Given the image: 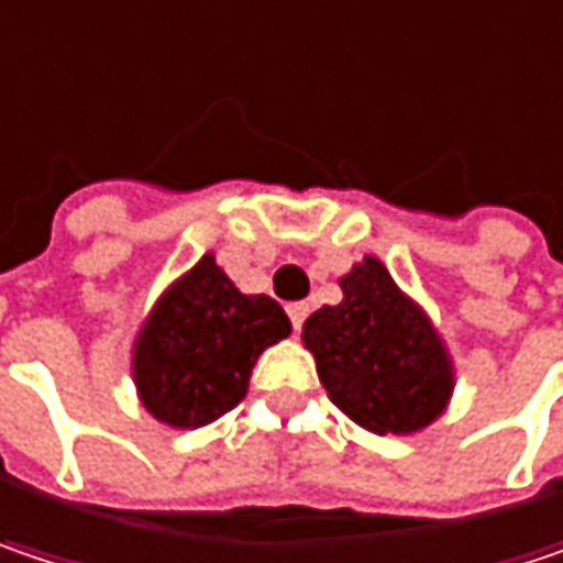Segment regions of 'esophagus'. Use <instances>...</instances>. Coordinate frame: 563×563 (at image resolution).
Returning a JSON list of instances; mask_svg holds the SVG:
<instances>
[{
  "label": "esophagus",
  "instance_id": "obj_1",
  "mask_svg": "<svg viewBox=\"0 0 563 563\" xmlns=\"http://www.w3.org/2000/svg\"><path fill=\"white\" fill-rule=\"evenodd\" d=\"M307 313H310V307L303 301L288 303V317H291V327H295V333L303 327V320H307Z\"/></svg>",
  "mask_w": 563,
  "mask_h": 563
}]
</instances>
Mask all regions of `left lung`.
<instances>
[{"mask_svg": "<svg viewBox=\"0 0 563 563\" xmlns=\"http://www.w3.org/2000/svg\"><path fill=\"white\" fill-rule=\"evenodd\" d=\"M340 285L342 303L310 313L301 333L330 400L378 435L429 426L452 394V365L432 323L372 256Z\"/></svg>", "mask_w": 563, "mask_h": 563, "instance_id": "8db88e82", "label": "left lung"}]
</instances>
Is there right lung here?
<instances>
[{
    "label": "right lung",
    "instance_id": "add662e5",
    "mask_svg": "<svg viewBox=\"0 0 563 563\" xmlns=\"http://www.w3.org/2000/svg\"><path fill=\"white\" fill-rule=\"evenodd\" d=\"M288 333L282 303L236 291L214 256H205L143 323L134 349L143 407L176 429L214 422L246 397L262 349Z\"/></svg>",
    "mask_w": 563,
    "mask_h": 563
}]
</instances>
